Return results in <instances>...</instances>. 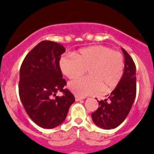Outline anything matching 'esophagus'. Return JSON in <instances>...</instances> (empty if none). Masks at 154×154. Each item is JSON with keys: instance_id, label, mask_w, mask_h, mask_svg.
<instances>
[{"instance_id": "obj_1", "label": "esophagus", "mask_w": 154, "mask_h": 154, "mask_svg": "<svg viewBox=\"0 0 154 154\" xmlns=\"http://www.w3.org/2000/svg\"><path fill=\"white\" fill-rule=\"evenodd\" d=\"M83 99H84V97H79V96H77V95H75L76 101H79V100H83Z\"/></svg>"}]
</instances>
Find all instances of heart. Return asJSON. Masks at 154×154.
I'll list each match as a JSON object with an SVG mask.
<instances>
[{"label":"heart","mask_w":154,"mask_h":154,"mask_svg":"<svg viewBox=\"0 0 154 154\" xmlns=\"http://www.w3.org/2000/svg\"><path fill=\"white\" fill-rule=\"evenodd\" d=\"M59 65L69 79L77 78L87 70L88 76L68 85L74 94L84 97L98 94L103 87L107 91L117 87L124 74V58L119 51L97 45L83 48L74 56H63Z\"/></svg>","instance_id":"1"}]
</instances>
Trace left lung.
Listing matches in <instances>:
<instances>
[{"instance_id":"obj_1","label":"left lung","mask_w":154,"mask_h":154,"mask_svg":"<svg viewBox=\"0 0 154 154\" xmlns=\"http://www.w3.org/2000/svg\"><path fill=\"white\" fill-rule=\"evenodd\" d=\"M124 55V71L118 85L104 100H98L99 107L91 113L94 123L105 130L114 129L129 114L136 97V66L127 51Z\"/></svg>"}]
</instances>
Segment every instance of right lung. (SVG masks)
<instances>
[{
  "mask_svg": "<svg viewBox=\"0 0 154 154\" xmlns=\"http://www.w3.org/2000/svg\"><path fill=\"white\" fill-rule=\"evenodd\" d=\"M65 51L58 43L43 41L27 54L20 66V100L30 118L43 128L62 124L75 101L74 94L64 88L67 82L59 65ZM57 92L63 95L57 96Z\"/></svg>",
  "mask_w": 154,
  "mask_h": 154,
  "instance_id": "right-lung-1",
  "label": "right lung"
}]
</instances>
